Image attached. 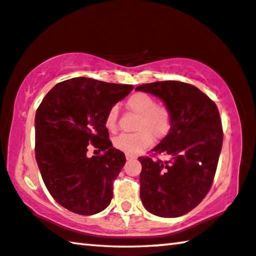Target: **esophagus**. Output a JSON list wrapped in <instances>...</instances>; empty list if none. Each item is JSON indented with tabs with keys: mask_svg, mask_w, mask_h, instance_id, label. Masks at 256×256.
<instances>
[{
	"mask_svg": "<svg viewBox=\"0 0 256 256\" xmlns=\"http://www.w3.org/2000/svg\"><path fill=\"white\" fill-rule=\"evenodd\" d=\"M125 158H126V160H136V156L126 154V155H125Z\"/></svg>",
	"mask_w": 256,
	"mask_h": 256,
	"instance_id": "34e87169",
	"label": "esophagus"
}]
</instances>
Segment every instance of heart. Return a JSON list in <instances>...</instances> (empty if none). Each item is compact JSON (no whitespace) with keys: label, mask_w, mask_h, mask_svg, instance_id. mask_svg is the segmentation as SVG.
<instances>
[{"label":"heart","mask_w":256,"mask_h":256,"mask_svg":"<svg viewBox=\"0 0 256 256\" xmlns=\"http://www.w3.org/2000/svg\"><path fill=\"white\" fill-rule=\"evenodd\" d=\"M130 110L139 118L136 122V133L132 134H120L114 139V147L120 152L136 155L148 148L155 139H163L168 134L172 126V114L165 106H158L156 100L147 93H136L130 96L126 101ZM117 115L118 108L116 106L109 109L104 124L109 131H115L117 128Z\"/></svg>","instance_id":"heart-1"}]
</instances>
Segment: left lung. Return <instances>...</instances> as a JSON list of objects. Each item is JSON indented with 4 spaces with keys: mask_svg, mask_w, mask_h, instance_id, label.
Returning <instances> with one entry per match:
<instances>
[{
    "mask_svg": "<svg viewBox=\"0 0 256 256\" xmlns=\"http://www.w3.org/2000/svg\"><path fill=\"white\" fill-rule=\"evenodd\" d=\"M157 96L172 114V126L154 154L168 160L139 157L140 198L160 218H178L194 210L212 186L223 134L216 104L194 85L164 80L136 88Z\"/></svg>",
    "mask_w": 256,
    "mask_h": 256,
    "instance_id": "1",
    "label": "left lung"
}]
</instances>
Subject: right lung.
Masks as SVG:
<instances>
[{
  "label": "right lung",
  "instance_id": "obj_1",
  "mask_svg": "<svg viewBox=\"0 0 256 256\" xmlns=\"http://www.w3.org/2000/svg\"><path fill=\"white\" fill-rule=\"evenodd\" d=\"M132 85L76 77L48 92L35 115V157L44 184L62 208L80 216L104 210L125 164L112 147L104 118ZM92 143L103 154L86 156Z\"/></svg>",
  "mask_w": 256,
  "mask_h": 256
}]
</instances>
